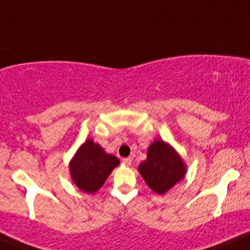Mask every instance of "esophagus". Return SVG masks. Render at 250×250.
Wrapping results in <instances>:
<instances>
[{
    "mask_svg": "<svg viewBox=\"0 0 250 250\" xmlns=\"http://www.w3.org/2000/svg\"><path fill=\"white\" fill-rule=\"evenodd\" d=\"M123 165L127 166V167H129V166H132V158L128 157V158H123Z\"/></svg>",
    "mask_w": 250,
    "mask_h": 250,
    "instance_id": "34e87169",
    "label": "esophagus"
}]
</instances>
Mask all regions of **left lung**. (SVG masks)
I'll use <instances>...</instances> for the list:
<instances>
[{
  "label": "left lung",
  "instance_id": "obj_1",
  "mask_svg": "<svg viewBox=\"0 0 250 250\" xmlns=\"http://www.w3.org/2000/svg\"><path fill=\"white\" fill-rule=\"evenodd\" d=\"M185 162L178 151L163 139H156L147 148V157L138 170L153 192L165 195L184 179Z\"/></svg>",
  "mask_w": 250,
  "mask_h": 250
}]
</instances>
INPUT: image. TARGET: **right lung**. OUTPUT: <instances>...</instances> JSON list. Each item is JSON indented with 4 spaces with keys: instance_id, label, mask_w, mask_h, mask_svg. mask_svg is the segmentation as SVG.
<instances>
[{
    "instance_id": "obj_1",
    "label": "right lung",
    "mask_w": 250,
    "mask_h": 250,
    "mask_svg": "<svg viewBox=\"0 0 250 250\" xmlns=\"http://www.w3.org/2000/svg\"><path fill=\"white\" fill-rule=\"evenodd\" d=\"M118 165L120 160L116 156L107 153L93 139H87L70 161V176L81 191L92 195L104 185Z\"/></svg>"
}]
</instances>
